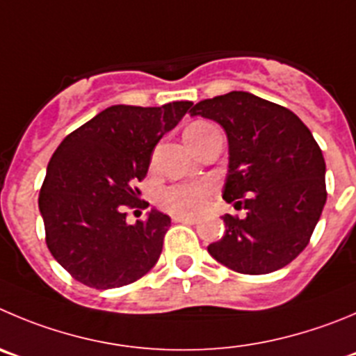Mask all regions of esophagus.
<instances>
[{
  "label": "esophagus",
  "mask_w": 356,
  "mask_h": 356,
  "mask_svg": "<svg viewBox=\"0 0 356 356\" xmlns=\"http://www.w3.org/2000/svg\"><path fill=\"white\" fill-rule=\"evenodd\" d=\"M175 221V223H186V225H195L198 221L195 216H182V214H177L172 218Z\"/></svg>",
  "instance_id": "obj_1"
}]
</instances>
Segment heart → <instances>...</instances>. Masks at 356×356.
<instances>
[{"label": "heart", "instance_id": "heart-1", "mask_svg": "<svg viewBox=\"0 0 356 356\" xmlns=\"http://www.w3.org/2000/svg\"><path fill=\"white\" fill-rule=\"evenodd\" d=\"M207 122H193L186 128L184 133L202 131L209 128ZM212 186L209 182H177L163 188L158 193V204L172 214H197L205 207Z\"/></svg>", "mask_w": 356, "mask_h": 356}]
</instances>
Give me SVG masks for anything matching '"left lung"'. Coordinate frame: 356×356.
Instances as JSON below:
<instances>
[{"label": "left lung", "mask_w": 356, "mask_h": 356, "mask_svg": "<svg viewBox=\"0 0 356 356\" xmlns=\"http://www.w3.org/2000/svg\"><path fill=\"white\" fill-rule=\"evenodd\" d=\"M189 114L225 129L223 198L248 211L244 219L223 216L227 230L209 254L241 274L286 267L307 245L327 202V167L313 133L291 111L245 91L202 99Z\"/></svg>", "instance_id": "8db88e82"}]
</instances>
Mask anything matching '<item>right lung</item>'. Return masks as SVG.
Instances as JSON below:
<instances>
[{
	"label": "right lung",
	"instance_id": "add662e5",
	"mask_svg": "<svg viewBox=\"0 0 356 356\" xmlns=\"http://www.w3.org/2000/svg\"><path fill=\"white\" fill-rule=\"evenodd\" d=\"M193 102L161 107L112 105L82 124L52 154L38 197L47 248L86 286L111 290L135 283L158 261L170 216L138 207L137 182L147 175L159 138L179 124Z\"/></svg>",
	"mask_w": 356,
	"mask_h": 356
}]
</instances>
